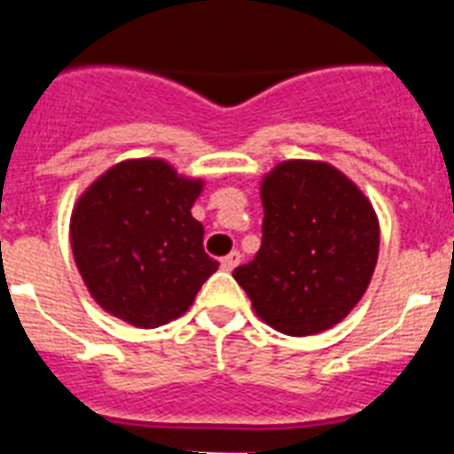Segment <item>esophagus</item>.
<instances>
[{
  "label": "esophagus",
  "mask_w": 454,
  "mask_h": 454,
  "mask_svg": "<svg viewBox=\"0 0 454 454\" xmlns=\"http://www.w3.org/2000/svg\"><path fill=\"white\" fill-rule=\"evenodd\" d=\"M240 252H231V254H226L223 259H221V269L223 270H233L238 263H240Z\"/></svg>",
  "instance_id": "34e87169"
}]
</instances>
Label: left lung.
Here are the masks:
<instances>
[{"instance_id":"left-lung-1","label":"left lung","mask_w":454,"mask_h":454,"mask_svg":"<svg viewBox=\"0 0 454 454\" xmlns=\"http://www.w3.org/2000/svg\"><path fill=\"white\" fill-rule=\"evenodd\" d=\"M263 238L233 270L273 330L306 337L341 323L363 299L380 256V219L344 171L285 160L262 178Z\"/></svg>"}]
</instances>
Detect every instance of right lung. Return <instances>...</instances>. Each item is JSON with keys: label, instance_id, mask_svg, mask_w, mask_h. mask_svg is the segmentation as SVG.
I'll return each instance as SVG.
<instances>
[{"label": "right lung", "instance_id": "add662e5", "mask_svg": "<svg viewBox=\"0 0 454 454\" xmlns=\"http://www.w3.org/2000/svg\"><path fill=\"white\" fill-rule=\"evenodd\" d=\"M202 178L167 160H122L82 192L70 216V247L89 294L106 313L153 330L191 309L219 269L192 219Z\"/></svg>", "mask_w": 454, "mask_h": 454}]
</instances>
